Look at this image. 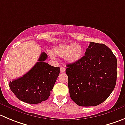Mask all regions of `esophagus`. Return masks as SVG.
<instances>
[{"instance_id": "obj_1", "label": "esophagus", "mask_w": 125, "mask_h": 125, "mask_svg": "<svg viewBox=\"0 0 125 125\" xmlns=\"http://www.w3.org/2000/svg\"><path fill=\"white\" fill-rule=\"evenodd\" d=\"M65 70H66V69H65L64 67H61V68H60L61 72H65Z\"/></svg>"}]
</instances>
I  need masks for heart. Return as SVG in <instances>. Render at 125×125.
<instances>
[{
	"instance_id": "1",
	"label": "heart",
	"mask_w": 125,
	"mask_h": 125,
	"mask_svg": "<svg viewBox=\"0 0 125 125\" xmlns=\"http://www.w3.org/2000/svg\"><path fill=\"white\" fill-rule=\"evenodd\" d=\"M83 52V48L79 44H61L53 48V54L50 53V56L53 58H54L53 54L59 58H65L68 63L73 64L79 61L82 58Z\"/></svg>"
}]
</instances>
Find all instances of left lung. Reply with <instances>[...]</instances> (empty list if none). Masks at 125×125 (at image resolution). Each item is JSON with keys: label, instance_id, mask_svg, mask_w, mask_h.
Returning a JSON list of instances; mask_svg holds the SVG:
<instances>
[{"label": "left lung", "instance_id": "obj_1", "mask_svg": "<svg viewBox=\"0 0 125 125\" xmlns=\"http://www.w3.org/2000/svg\"><path fill=\"white\" fill-rule=\"evenodd\" d=\"M67 67L70 96L80 106L101 104L116 85L117 58L104 44L90 42L85 56Z\"/></svg>", "mask_w": 125, "mask_h": 125}]
</instances>
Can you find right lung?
Segmentation results:
<instances>
[{
	"instance_id": "add662e5",
	"label": "right lung",
	"mask_w": 125,
	"mask_h": 125,
	"mask_svg": "<svg viewBox=\"0 0 125 125\" xmlns=\"http://www.w3.org/2000/svg\"><path fill=\"white\" fill-rule=\"evenodd\" d=\"M47 54L42 52L38 62L24 75L9 83L18 99L28 104H39L49 97L60 72L59 67L45 62Z\"/></svg>"
}]
</instances>
